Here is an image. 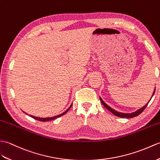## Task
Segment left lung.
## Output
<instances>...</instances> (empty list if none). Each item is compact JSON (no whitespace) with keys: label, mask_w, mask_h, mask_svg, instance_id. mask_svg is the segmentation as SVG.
Returning <instances> with one entry per match:
<instances>
[{"label":"left lung","mask_w":160,"mask_h":160,"mask_svg":"<svg viewBox=\"0 0 160 160\" xmlns=\"http://www.w3.org/2000/svg\"><path fill=\"white\" fill-rule=\"evenodd\" d=\"M155 88L154 92H153V93H152V97H151V99L152 98V96L154 95V94H155ZM99 98H100V101H101V103L105 106V108H107V109L109 110V112H111L113 113V114H114L115 116H118V117H120V118H133V117H136V116H138L139 114H140V113L144 111V109L147 108V105L148 104V102H150V101H151V99H150L149 101H148L146 105H145L144 106H143L142 108H141L140 109H138L137 111L134 112H132V113H125L119 112H117V111H116L115 109H112V108H110L108 105L106 104L105 102L103 101H102V99L101 97H99Z\"/></svg>","instance_id":"obj_1"}]
</instances>
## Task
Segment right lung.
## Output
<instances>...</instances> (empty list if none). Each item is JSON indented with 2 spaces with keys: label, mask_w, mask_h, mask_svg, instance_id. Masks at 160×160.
I'll return each mask as SVG.
<instances>
[{
  "label": "right lung",
  "mask_w": 160,
  "mask_h": 160,
  "mask_svg": "<svg viewBox=\"0 0 160 160\" xmlns=\"http://www.w3.org/2000/svg\"><path fill=\"white\" fill-rule=\"evenodd\" d=\"M72 103L71 104V105L70 106V107H69L68 109H67V110H66V111H65L64 112H63L62 113H61V114L58 115V116H53V117H49V118H40V117H35V116H31V115H29V116L31 117V118H34V119H35V120H40V121H42V122L49 121V120H54V119H55V118H59V117H61L62 116L64 115L66 112H68V110L70 109V108L72 107ZM24 113H25V112H24Z\"/></svg>",
  "instance_id": "obj_1"
}]
</instances>
